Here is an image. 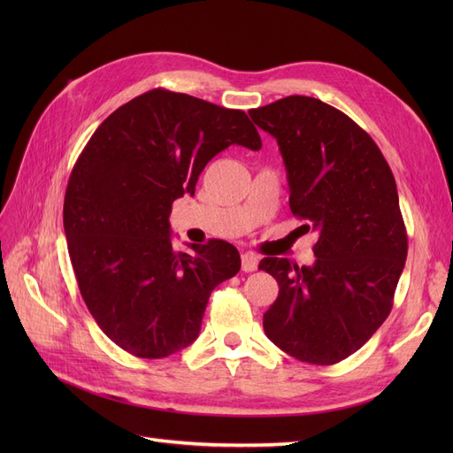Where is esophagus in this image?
I'll return each instance as SVG.
<instances>
[{
    "label": "esophagus",
    "mask_w": 453,
    "mask_h": 453,
    "mask_svg": "<svg viewBox=\"0 0 453 453\" xmlns=\"http://www.w3.org/2000/svg\"><path fill=\"white\" fill-rule=\"evenodd\" d=\"M258 266V258L253 253H243L242 255V270L243 272H255Z\"/></svg>",
    "instance_id": "obj_1"
}]
</instances>
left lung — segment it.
I'll return each mask as SVG.
<instances>
[{
    "instance_id": "left-lung-1",
    "label": "left lung",
    "mask_w": 453,
    "mask_h": 453,
    "mask_svg": "<svg viewBox=\"0 0 453 453\" xmlns=\"http://www.w3.org/2000/svg\"><path fill=\"white\" fill-rule=\"evenodd\" d=\"M250 117L280 145L293 215L318 232L311 266L260 260L280 285L265 333L298 361L340 363L393 308L408 253L395 177L374 140L321 100L287 96Z\"/></svg>"
}]
</instances>
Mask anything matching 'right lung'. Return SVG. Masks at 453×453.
Here are the masks:
<instances>
[{
	"label": "right lung",
	"instance_id": "1",
	"mask_svg": "<svg viewBox=\"0 0 453 453\" xmlns=\"http://www.w3.org/2000/svg\"><path fill=\"white\" fill-rule=\"evenodd\" d=\"M230 145H263L243 111L155 88L109 115L75 162L64 230L79 291L105 336L135 357L193 344L211 291L242 266L223 240L175 251L168 221Z\"/></svg>",
	"mask_w": 453,
	"mask_h": 453
}]
</instances>
